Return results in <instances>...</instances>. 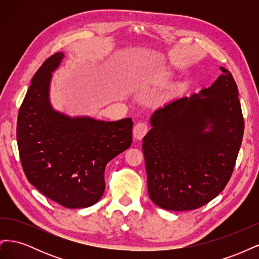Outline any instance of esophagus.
<instances>
[{"instance_id": "esophagus-1", "label": "esophagus", "mask_w": 259, "mask_h": 259, "mask_svg": "<svg viewBox=\"0 0 259 259\" xmlns=\"http://www.w3.org/2000/svg\"><path fill=\"white\" fill-rule=\"evenodd\" d=\"M148 132V125L144 122H139L137 123L134 128H133V136L136 140H140L143 139V137L147 134Z\"/></svg>"}]
</instances>
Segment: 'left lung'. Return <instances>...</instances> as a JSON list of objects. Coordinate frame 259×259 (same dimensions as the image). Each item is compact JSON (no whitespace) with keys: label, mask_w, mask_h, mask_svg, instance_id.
<instances>
[{"label":"left lung","mask_w":259,"mask_h":259,"mask_svg":"<svg viewBox=\"0 0 259 259\" xmlns=\"http://www.w3.org/2000/svg\"><path fill=\"white\" fill-rule=\"evenodd\" d=\"M209 88L156 109L143 138L148 193L155 205L191 210L228 184L244 121L238 86L228 70Z\"/></svg>","instance_id":"obj_1"}]
</instances>
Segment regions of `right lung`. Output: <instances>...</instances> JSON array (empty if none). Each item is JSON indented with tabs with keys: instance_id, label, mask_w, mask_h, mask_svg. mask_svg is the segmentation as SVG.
<instances>
[{
	"instance_id": "add662e5",
	"label": "right lung",
	"mask_w": 259,
	"mask_h": 259,
	"mask_svg": "<svg viewBox=\"0 0 259 259\" xmlns=\"http://www.w3.org/2000/svg\"><path fill=\"white\" fill-rule=\"evenodd\" d=\"M65 54H54L37 70L19 109L17 143L23 171L45 197L67 208L97 203L105 168L132 144L133 121L71 116L51 103L53 72Z\"/></svg>"
}]
</instances>
